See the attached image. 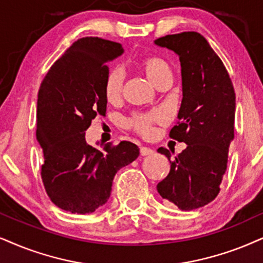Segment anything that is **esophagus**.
Returning a JSON list of instances; mask_svg holds the SVG:
<instances>
[{
  "label": "esophagus",
  "mask_w": 263,
  "mask_h": 263,
  "mask_svg": "<svg viewBox=\"0 0 263 263\" xmlns=\"http://www.w3.org/2000/svg\"><path fill=\"white\" fill-rule=\"evenodd\" d=\"M139 153H141L142 156H147V155H152L153 153V149L148 148V147H141V149H139Z\"/></svg>",
  "instance_id": "obj_1"
}]
</instances>
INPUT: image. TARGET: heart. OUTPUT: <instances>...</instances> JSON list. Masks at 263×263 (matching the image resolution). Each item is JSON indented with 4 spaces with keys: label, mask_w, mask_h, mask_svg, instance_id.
Masks as SVG:
<instances>
[{
    "label": "heart",
    "mask_w": 263,
    "mask_h": 263,
    "mask_svg": "<svg viewBox=\"0 0 263 263\" xmlns=\"http://www.w3.org/2000/svg\"><path fill=\"white\" fill-rule=\"evenodd\" d=\"M139 68L144 75L151 80L155 86L166 78H171V68L168 63L159 55H148L139 62ZM124 88V72L120 68H114L109 71L105 79L104 92L109 102L119 101ZM167 112L162 109L137 112L126 120L127 128L134 131L142 137H151L154 134V126L167 122Z\"/></svg>",
    "instance_id": "heart-1"
}]
</instances>
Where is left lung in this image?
<instances>
[{
    "label": "left lung",
    "mask_w": 263,
    "mask_h": 263,
    "mask_svg": "<svg viewBox=\"0 0 263 263\" xmlns=\"http://www.w3.org/2000/svg\"><path fill=\"white\" fill-rule=\"evenodd\" d=\"M155 43L177 53L181 62L183 98L168 136L187 144L174 160L168 149H158L171 170L156 189L168 202L191 211L220 193L234 137L235 92L223 62L199 32L166 35Z\"/></svg>",
    "instance_id": "1"
}]
</instances>
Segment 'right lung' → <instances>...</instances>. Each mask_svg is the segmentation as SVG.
<instances>
[{
  "mask_svg": "<svg viewBox=\"0 0 263 263\" xmlns=\"http://www.w3.org/2000/svg\"><path fill=\"white\" fill-rule=\"evenodd\" d=\"M122 52L118 42L79 39L40 85L36 137L43 149L42 183L53 204L71 214L104 205L116 172L138 158L139 149L131 142H109L97 149L85 139L93 119L107 111V63Z\"/></svg>",
  "mask_w": 263,
  "mask_h": 263,
  "instance_id": "add662e5",
  "label": "right lung"
}]
</instances>
